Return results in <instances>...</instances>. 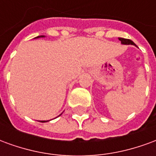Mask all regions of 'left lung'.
Listing matches in <instances>:
<instances>
[{"mask_svg":"<svg viewBox=\"0 0 156 156\" xmlns=\"http://www.w3.org/2000/svg\"><path fill=\"white\" fill-rule=\"evenodd\" d=\"M119 41H121V43L122 44H131V45H135L134 44V42H133V41H131L129 39H125V38H121L119 37Z\"/></svg>","mask_w":156,"mask_h":156,"instance_id":"8db88e82","label":"left lung"}]
</instances>
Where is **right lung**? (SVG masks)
Returning a JSON list of instances; mask_svg holds the SVG:
<instances>
[{"label":"right lung","instance_id":"obj_1","mask_svg":"<svg viewBox=\"0 0 156 156\" xmlns=\"http://www.w3.org/2000/svg\"><path fill=\"white\" fill-rule=\"evenodd\" d=\"M41 122H42V123H44V122H47V121H41Z\"/></svg>","mask_w":156,"mask_h":156}]
</instances>
